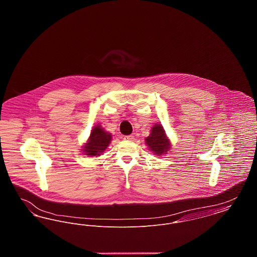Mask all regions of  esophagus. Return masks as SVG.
Instances as JSON below:
<instances>
[{"label":"esophagus","instance_id":"1","mask_svg":"<svg viewBox=\"0 0 257 257\" xmlns=\"http://www.w3.org/2000/svg\"><path fill=\"white\" fill-rule=\"evenodd\" d=\"M124 140H126V141H134L135 137L133 135H128V136L124 137Z\"/></svg>","mask_w":257,"mask_h":257}]
</instances>
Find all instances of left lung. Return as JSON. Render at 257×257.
Here are the masks:
<instances>
[{
	"mask_svg": "<svg viewBox=\"0 0 257 257\" xmlns=\"http://www.w3.org/2000/svg\"><path fill=\"white\" fill-rule=\"evenodd\" d=\"M146 144L156 155L167 154L171 148L170 140L166 136V132L161 124H155L152 127L151 133L146 139Z\"/></svg>",
	"mask_w": 257,
	"mask_h": 257,
	"instance_id": "obj_1",
	"label": "left lung"
}]
</instances>
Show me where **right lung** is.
Returning <instances> with one entry per match:
<instances>
[{
	"mask_svg": "<svg viewBox=\"0 0 257 257\" xmlns=\"http://www.w3.org/2000/svg\"><path fill=\"white\" fill-rule=\"evenodd\" d=\"M110 140L111 134L106 132L100 125H96L91 130L86 145L83 147V151L87 156L97 157L109 147Z\"/></svg>",
	"mask_w": 257,
	"mask_h": 257,
	"instance_id": "1",
	"label": "right lung"
}]
</instances>
